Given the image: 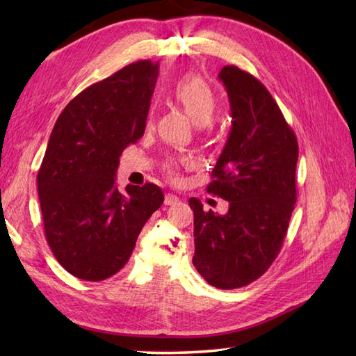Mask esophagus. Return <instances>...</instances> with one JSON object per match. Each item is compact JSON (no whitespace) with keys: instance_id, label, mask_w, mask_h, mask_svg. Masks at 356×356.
Here are the masks:
<instances>
[{"instance_id":"34e87169","label":"esophagus","mask_w":356,"mask_h":356,"mask_svg":"<svg viewBox=\"0 0 356 356\" xmlns=\"http://www.w3.org/2000/svg\"><path fill=\"white\" fill-rule=\"evenodd\" d=\"M180 200H179V197L177 195H174V194H165V200H163V203L165 205H176V203H179Z\"/></svg>"}]
</instances>
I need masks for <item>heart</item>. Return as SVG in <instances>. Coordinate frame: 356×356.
Listing matches in <instances>:
<instances>
[{
    "label": "heart",
    "mask_w": 356,
    "mask_h": 356,
    "mask_svg": "<svg viewBox=\"0 0 356 356\" xmlns=\"http://www.w3.org/2000/svg\"><path fill=\"white\" fill-rule=\"evenodd\" d=\"M172 96L199 127H205L214 119L218 108L217 96L203 79L197 76H186L180 79L172 88ZM151 118L148 119V124ZM182 163L185 162L170 157L166 159L163 170L170 177H176L179 165Z\"/></svg>",
    "instance_id": "obj_1"
}]
</instances>
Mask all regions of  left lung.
<instances>
[{
  "label": "left lung",
  "mask_w": 356,
  "mask_h": 356,
  "mask_svg": "<svg viewBox=\"0 0 356 356\" xmlns=\"http://www.w3.org/2000/svg\"><path fill=\"white\" fill-rule=\"evenodd\" d=\"M218 78L229 96L232 128L207 191L229 202L225 216L194 211L193 263L218 289L255 282L282 249L297 202L298 142L268 88L251 73L225 65Z\"/></svg>",
  "instance_id": "obj_1"
}]
</instances>
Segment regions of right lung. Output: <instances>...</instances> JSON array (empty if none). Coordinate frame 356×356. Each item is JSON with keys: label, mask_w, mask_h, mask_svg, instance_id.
<instances>
[{"label": "right lung", "mask_w": 356, "mask_h": 356, "mask_svg": "<svg viewBox=\"0 0 356 356\" xmlns=\"http://www.w3.org/2000/svg\"><path fill=\"white\" fill-rule=\"evenodd\" d=\"M157 74L149 59L125 65L74 96L53 127L36 176L44 234L59 264L81 280L118 274L163 203L154 184L115 185L120 154L145 133Z\"/></svg>", "instance_id": "obj_1"}]
</instances>
